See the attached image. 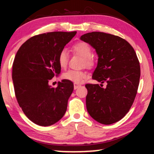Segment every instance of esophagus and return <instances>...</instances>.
<instances>
[{
  "label": "esophagus",
  "mask_w": 154,
  "mask_h": 154,
  "mask_svg": "<svg viewBox=\"0 0 154 154\" xmlns=\"http://www.w3.org/2000/svg\"><path fill=\"white\" fill-rule=\"evenodd\" d=\"M80 86H81V85H79V84H77V83H74V84H73V88H74V90L77 89V88H79Z\"/></svg>",
  "instance_id": "34e87169"
}]
</instances>
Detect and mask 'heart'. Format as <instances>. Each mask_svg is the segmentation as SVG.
Instances as JSON below:
<instances>
[{
  "label": "heart",
  "instance_id": "b5f03b06",
  "mask_svg": "<svg viewBox=\"0 0 154 154\" xmlns=\"http://www.w3.org/2000/svg\"><path fill=\"white\" fill-rule=\"evenodd\" d=\"M73 51L83 57V65L92 67L95 64V60L92 56V50L91 46L86 42L80 41L74 44L72 47ZM69 54L65 49H63L58 54V64L62 69L66 68L69 62ZM88 76L87 73L82 70H70L63 73L62 77L65 80H68L73 83H79Z\"/></svg>",
  "mask_w": 154,
  "mask_h": 154
}]
</instances>
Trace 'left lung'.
<instances>
[{
    "label": "left lung",
    "mask_w": 154,
    "mask_h": 154,
    "mask_svg": "<svg viewBox=\"0 0 154 154\" xmlns=\"http://www.w3.org/2000/svg\"><path fill=\"white\" fill-rule=\"evenodd\" d=\"M81 39L96 50L98 64L92 79L102 83L85 85L88 112L99 123H114L127 114L135 99L140 79L137 56L132 45L118 35L94 31Z\"/></svg>",
    "instance_id": "8db88e82"
}]
</instances>
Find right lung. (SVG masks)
<instances>
[{"label":"right lung","mask_w":154,"mask_h":154,"mask_svg":"<svg viewBox=\"0 0 154 154\" xmlns=\"http://www.w3.org/2000/svg\"><path fill=\"white\" fill-rule=\"evenodd\" d=\"M75 33L54 31L34 35L17 52L12 73L15 97L24 114L37 125H53L66 112L73 83L64 79L54 88L48 82L61 72L58 54Z\"/></svg>","instance_id":"1"}]
</instances>
